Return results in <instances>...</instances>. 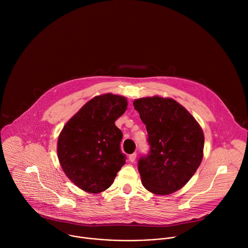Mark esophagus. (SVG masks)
<instances>
[{
    "label": "esophagus",
    "instance_id": "esophagus-1",
    "mask_svg": "<svg viewBox=\"0 0 248 248\" xmlns=\"http://www.w3.org/2000/svg\"><path fill=\"white\" fill-rule=\"evenodd\" d=\"M135 159H136V153H132V154L129 155V161L130 162L133 163L135 161Z\"/></svg>",
    "mask_w": 248,
    "mask_h": 248
}]
</instances>
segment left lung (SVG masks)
<instances>
[{
  "label": "left lung",
  "instance_id": "1",
  "mask_svg": "<svg viewBox=\"0 0 248 248\" xmlns=\"http://www.w3.org/2000/svg\"><path fill=\"white\" fill-rule=\"evenodd\" d=\"M133 106L146 124L148 135V154L138 160L142 185L159 195L181 189L202 161V128L186 109L170 98H140L134 100Z\"/></svg>",
  "mask_w": 248,
  "mask_h": 248
}]
</instances>
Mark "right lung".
I'll return each instance as SVG.
<instances>
[{"instance_id":"right-lung-1","label":"right lung","mask_w":248,"mask_h":248,"mask_svg":"<svg viewBox=\"0 0 248 248\" xmlns=\"http://www.w3.org/2000/svg\"><path fill=\"white\" fill-rule=\"evenodd\" d=\"M126 106L123 96H96L63 126L58 139L59 161L67 178L82 190L99 193L109 188L124 165L123 132L115 122Z\"/></svg>"}]
</instances>
